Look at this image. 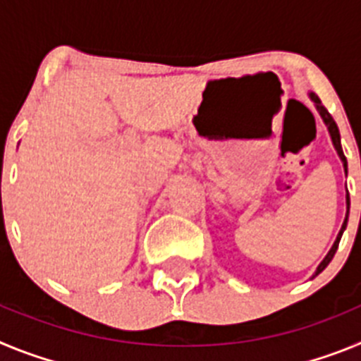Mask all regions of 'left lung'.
Wrapping results in <instances>:
<instances>
[{
	"label": "left lung",
	"instance_id": "1",
	"mask_svg": "<svg viewBox=\"0 0 361 361\" xmlns=\"http://www.w3.org/2000/svg\"><path fill=\"white\" fill-rule=\"evenodd\" d=\"M311 99H312V101H314V104H317L318 111H320L322 119H324V123L327 124V128H329L331 139H333V145H334V148H336V152H338V155H340V159H342L343 168H345V173H347V159H345V155H343L342 145H340V132H338L336 123H334V119H333V117H331V114H329V111H327V108H325L324 104H322V101L317 97V95L311 94ZM349 204H350V202H349V193H347V216H349ZM347 216H345V220H343L342 229H340V233H338L336 242H334V244H333V247H331V251H329V253H327V257H325L324 260H322V264H320V266H318V269H317V273H314V275H318V273H322V271H324L325 267L329 266L331 260H333L334 253H336V250H338V244H340V238H342L343 229H345V226H347Z\"/></svg>",
	"mask_w": 361,
	"mask_h": 361
}]
</instances>
